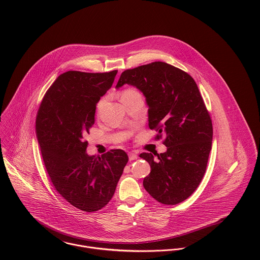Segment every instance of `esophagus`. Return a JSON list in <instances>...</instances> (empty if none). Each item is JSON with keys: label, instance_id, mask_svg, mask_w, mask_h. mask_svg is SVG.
Masks as SVG:
<instances>
[{"label": "esophagus", "instance_id": "34e87169", "mask_svg": "<svg viewBox=\"0 0 260 260\" xmlns=\"http://www.w3.org/2000/svg\"><path fill=\"white\" fill-rule=\"evenodd\" d=\"M129 160L130 161H133V160H135V159H137V154L136 153H134V152H129Z\"/></svg>", "mask_w": 260, "mask_h": 260}]
</instances>
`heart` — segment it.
Returning <instances> with one entry per match:
<instances>
[{
	"instance_id": "b5f03b06",
	"label": "heart",
	"mask_w": 260,
	"mask_h": 260,
	"mask_svg": "<svg viewBox=\"0 0 260 260\" xmlns=\"http://www.w3.org/2000/svg\"><path fill=\"white\" fill-rule=\"evenodd\" d=\"M132 92H136V91H134V90H126L123 94H128V93H132ZM102 102H103V101H101V102L99 103V106H101V105H102Z\"/></svg>"
}]
</instances>
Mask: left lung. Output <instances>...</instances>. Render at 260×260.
<instances>
[{
	"label": "left lung",
	"mask_w": 260,
	"mask_h": 260,
	"mask_svg": "<svg viewBox=\"0 0 260 260\" xmlns=\"http://www.w3.org/2000/svg\"><path fill=\"white\" fill-rule=\"evenodd\" d=\"M140 90L148 105L149 128L166 135L164 153H142L151 167L143 186L158 202L175 205L200 184L212 144V122L193 78L164 62L124 71L116 85Z\"/></svg>",
	"instance_id": "obj_1"
}]
</instances>
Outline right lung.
<instances>
[{
  "mask_svg": "<svg viewBox=\"0 0 260 260\" xmlns=\"http://www.w3.org/2000/svg\"><path fill=\"white\" fill-rule=\"evenodd\" d=\"M116 74L117 70L63 73L46 92L38 111L36 135L50 179L64 199L85 212L108 204L128 162L121 149L88 155L84 139L95 123L96 105Z\"/></svg>",
  "mask_w": 260,
  "mask_h": 260,
  "instance_id": "add662e5",
  "label": "right lung"
}]
</instances>
